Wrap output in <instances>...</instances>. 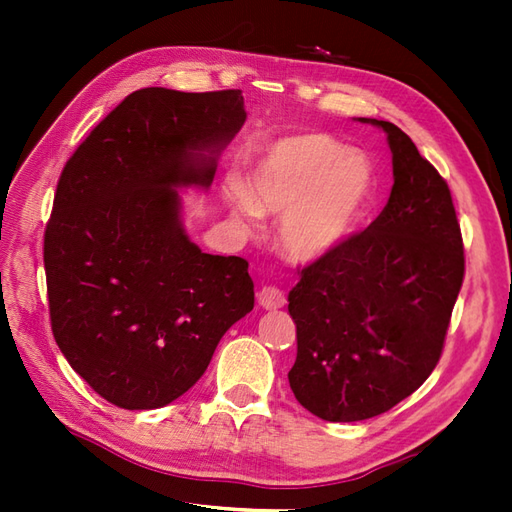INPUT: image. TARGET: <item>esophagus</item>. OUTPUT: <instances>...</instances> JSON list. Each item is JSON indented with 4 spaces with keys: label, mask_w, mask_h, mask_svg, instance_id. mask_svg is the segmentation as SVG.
<instances>
[{
    "label": "esophagus",
    "mask_w": 512,
    "mask_h": 512,
    "mask_svg": "<svg viewBox=\"0 0 512 512\" xmlns=\"http://www.w3.org/2000/svg\"><path fill=\"white\" fill-rule=\"evenodd\" d=\"M257 301H259V306L266 308V310L284 308L286 292L281 290V288H277V286H264L262 290L257 292Z\"/></svg>",
    "instance_id": "obj_1"
}]
</instances>
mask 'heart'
<instances>
[{"label":"heart","mask_w":512,"mask_h":512,"mask_svg":"<svg viewBox=\"0 0 512 512\" xmlns=\"http://www.w3.org/2000/svg\"><path fill=\"white\" fill-rule=\"evenodd\" d=\"M374 189V171L358 151L325 134L275 143L253 169L248 198L259 215H284L279 246L292 262L308 264L330 253L352 231ZM237 215L250 209L231 195Z\"/></svg>","instance_id":"1"}]
</instances>
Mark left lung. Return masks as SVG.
Returning <instances> with one entry per match:
<instances>
[{"label":"left lung","mask_w":512,"mask_h":512,"mask_svg":"<svg viewBox=\"0 0 512 512\" xmlns=\"http://www.w3.org/2000/svg\"><path fill=\"white\" fill-rule=\"evenodd\" d=\"M367 123V118H361ZM385 129L394 187L385 209L299 268L295 398L330 422L374 418L436 369L464 281V244L449 184L400 127Z\"/></svg>","instance_id":"left-lung-1"}]
</instances>
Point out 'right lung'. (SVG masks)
<instances>
[{
	"mask_svg": "<svg viewBox=\"0 0 512 512\" xmlns=\"http://www.w3.org/2000/svg\"><path fill=\"white\" fill-rule=\"evenodd\" d=\"M246 121L239 90L145 88L65 162L43 235L54 341L96 394L158 409L198 383L217 343L253 310L242 257L187 237L173 187H209Z\"/></svg>",
	"mask_w": 512,
	"mask_h": 512,
	"instance_id": "1",
	"label": "right lung"
}]
</instances>
